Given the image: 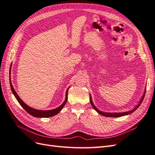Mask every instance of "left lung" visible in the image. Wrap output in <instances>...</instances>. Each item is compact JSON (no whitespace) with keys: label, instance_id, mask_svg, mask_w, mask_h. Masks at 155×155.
<instances>
[{"label":"left lung","instance_id":"left-lung-1","mask_svg":"<svg viewBox=\"0 0 155 155\" xmlns=\"http://www.w3.org/2000/svg\"><path fill=\"white\" fill-rule=\"evenodd\" d=\"M145 94V92H144V94H143V96H142V97L141 100H140V103H139V104H138L137 106H136L133 110H129V111H127V112H113V113H111V112H104L100 111L99 109H97V108L95 107L94 105L91 95H90V101H91V104L92 107L98 112V113L100 114L101 115L104 116H106V117H120V116H123L130 114L132 113V112H133L134 111H135L136 110H137V109H138V108L140 107V105H141L142 102V101H143V98H144Z\"/></svg>","mask_w":155,"mask_h":155}]
</instances>
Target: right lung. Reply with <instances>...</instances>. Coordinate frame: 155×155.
<instances>
[{
  "label": "right lung",
  "mask_w": 155,
  "mask_h": 155,
  "mask_svg": "<svg viewBox=\"0 0 155 155\" xmlns=\"http://www.w3.org/2000/svg\"><path fill=\"white\" fill-rule=\"evenodd\" d=\"M10 87H11L12 91L14 94V96H15L17 100L18 101V103H19V104L22 106L23 109H24L26 112H28V113H29L30 115L34 116V117H38V118H48V117H51V116H54L56 114H58L59 112V111L63 109V107L65 105V104H67V98H68V91L70 88V87L68 88V89L67 90L65 100L59 107L56 108V109H52V110H41L33 109V108L29 107L28 105H27L21 99L20 97L18 96V95L17 94L16 91H15V89H14V88L12 85L11 81H10Z\"/></svg>",
  "instance_id": "1"
}]
</instances>
